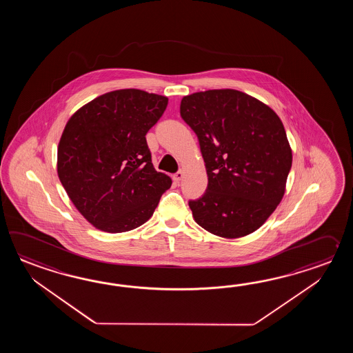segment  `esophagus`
I'll return each instance as SVG.
<instances>
[{"mask_svg":"<svg viewBox=\"0 0 353 353\" xmlns=\"http://www.w3.org/2000/svg\"><path fill=\"white\" fill-rule=\"evenodd\" d=\"M174 180L175 181H180V180L184 178V172L183 170H179V172H176V173L174 174Z\"/></svg>","mask_w":353,"mask_h":353,"instance_id":"1","label":"esophagus"}]
</instances>
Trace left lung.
I'll use <instances>...</instances> for the list:
<instances>
[{
  "instance_id": "1",
  "label": "left lung",
  "mask_w": 353,
  "mask_h": 353,
  "mask_svg": "<svg viewBox=\"0 0 353 353\" xmlns=\"http://www.w3.org/2000/svg\"><path fill=\"white\" fill-rule=\"evenodd\" d=\"M180 116L198 137L208 187L189 207L198 225L225 239L255 232L276 210L292 169L278 114L236 90L185 96Z\"/></svg>"
}]
</instances>
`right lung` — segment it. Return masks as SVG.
<instances>
[{"label":"right lung","instance_id":"add662e5","mask_svg":"<svg viewBox=\"0 0 353 353\" xmlns=\"http://www.w3.org/2000/svg\"><path fill=\"white\" fill-rule=\"evenodd\" d=\"M168 98L140 90L108 92L69 119L58 146V176L90 225L110 233L143 225L172 179L151 163L146 134Z\"/></svg>","mask_w":353,"mask_h":353}]
</instances>
